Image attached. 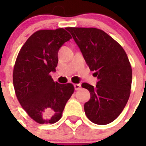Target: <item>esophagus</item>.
Here are the masks:
<instances>
[{"label": "esophagus", "instance_id": "obj_1", "mask_svg": "<svg viewBox=\"0 0 146 146\" xmlns=\"http://www.w3.org/2000/svg\"><path fill=\"white\" fill-rule=\"evenodd\" d=\"M74 89H75L76 91H78L81 88V85L80 84H74Z\"/></svg>", "mask_w": 146, "mask_h": 146}]
</instances>
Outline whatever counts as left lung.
Listing matches in <instances>:
<instances>
[{"instance_id": "left-lung-1", "label": "left lung", "mask_w": 146, "mask_h": 146, "mask_svg": "<svg viewBox=\"0 0 146 146\" xmlns=\"http://www.w3.org/2000/svg\"><path fill=\"white\" fill-rule=\"evenodd\" d=\"M66 29L98 78L95 87L86 82L82 84L91 93V99L84 104L86 116L96 124L111 123L123 111L131 93L132 70L127 55L121 44L102 30L73 27Z\"/></svg>"}]
</instances>
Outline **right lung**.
<instances>
[{"instance_id":"add662e5","label":"right lung","mask_w":146,"mask_h":146,"mask_svg":"<svg viewBox=\"0 0 146 146\" xmlns=\"http://www.w3.org/2000/svg\"><path fill=\"white\" fill-rule=\"evenodd\" d=\"M72 36L64 28L39 30L28 38L18 53L13 70V84L18 101L27 114L40 124L60 119L67 101L74 91L72 83L54 82L59 48Z\"/></svg>"}]
</instances>
